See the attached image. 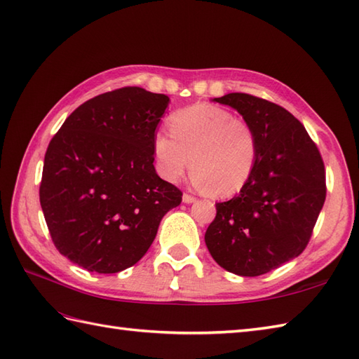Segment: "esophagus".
Wrapping results in <instances>:
<instances>
[{"mask_svg":"<svg viewBox=\"0 0 359 359\" xmlns=\"http://www.w3.org/2000/svg\"><path fill=\"white\" fill-rule=\"evenodd\" d=\"M182 200H183V203H193V202H196V197L191 194H183Z\"/></svg>","mask_w":359,"mask_h":359,"instance_id":"esophagus-1","label":"esophagus"}]
</instances>
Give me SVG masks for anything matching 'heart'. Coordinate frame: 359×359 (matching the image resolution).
Wrapping results in <instances>:
<instances>
[{
	"label": "heart",
	"mask_w": 359,
	"mask_h": 359,
	"mask_svg": "<svg viewBox=\"0 0 359 359\" xmlns=\"http://www.w3.org/2000/svg\"><path fill=\"white\" fill-rule=\"evenodd\" d=\"M170 133L153 139L156 171L177 182L193 170L194 185L215 197H231L251 180L258 161L257 131L226 108L196 104L174 113Z\"/></svg>",
	"instance_id": "heart-1"
}]
</instances>
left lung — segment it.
<instances>
[{"label": "left lung", "mask_w": 359, "mask_h": 359, "mask_svg": "<svg viewBox=\"0 0 359 359\" xmlns=\"http://www.w3.org/2000/svg\"><path fill=\"white\" fill-rule=\"evenodd\" d=\"M214 101L255 128L258 161L248 185L215 203L205 243L223 269L257 277L304 251L326 200V171L303 123L283 107L246 93Z\"/></svg>", "instance_id": "left-lung-1"}]
</instances>
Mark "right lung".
I'll return each instance as SVG.
<instances>
[{
    "mask_svg": "<svg viewBox=\"0 0 359 359\" xmlns=\"http://www.w3.org/2000/svg\"><path fill=\"white\" fill-rule=\"evenodd\" d=\"M170 97L123 87L79 105L50 140L39 202L57 251L116 273L151 246L182 191L157 176L153 139Z\"/></svg>",
    "mask_w": 359,
    "mask_h": 359,
    "instance_id": "add662e5",
    "label": "right lung"
}]
</instances>
